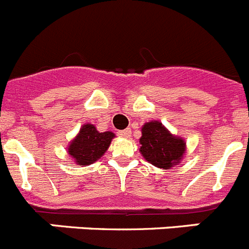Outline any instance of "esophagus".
<instances>
[{"instance_id": "34e87169", "label": "esophagus", "mask_w": 249, "mask_h": 249, "mask_svg": "<svg viewBox=\"0 0 249 249\" xmlns=\"http://www.w3.org/2000/svg\"><path fill=\"white\" fill-rule=\"evenodd\" d=\"M118 136H121L122 138H129L131 136V129H122V131H118Z\"/></svg>"}]
</instances>
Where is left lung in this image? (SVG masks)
<instances>
[{
    "label": "left lung",
    "instance_id": "left-lung-1",
    "mask_svg": "<svg viewBox=\"0 0 249 249\" xmlns=\"http://www.w3.org/2000/svg\"><path fill=\"white\" fill-rule=\"evenodd\" d=\"M140 143V152L144 160L163 169L177 166L186 152V142L183 138L173 136L158 121L144 123Z\"/></svg>",
    "mask_w": 249,
    "mask_h": 249
}]
</instances>
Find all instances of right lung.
Returning a JSON list of instances; mask_svg holds the SVG:
<instances>
[{
    "label": "right lung",
    "mask_w": 249,
    "mask_h": 249,
    "mask_svg": "<svg viewBox=\"0 0 249 249\" xmlns=\"http://www.w3.org/2000/svg\"><path fill=\"white\" fill-rule=\"evenodd\" d=\"M113 137L112 132H98L93 124L86 123L68 146V155L78 166H89L105 155Z\"/></svg>",
    "instance_id": "add662e5"
}]
</instances>
